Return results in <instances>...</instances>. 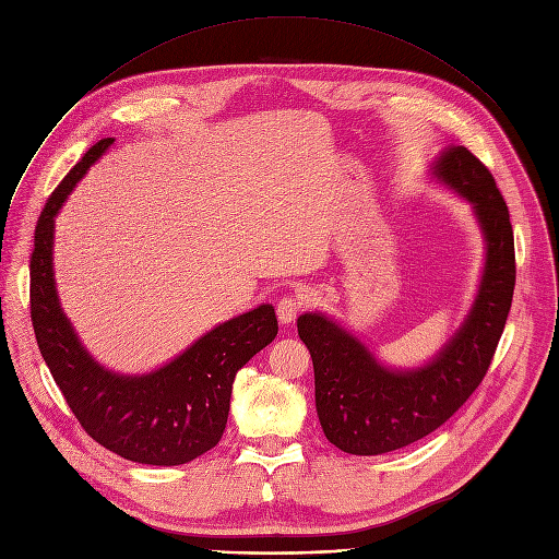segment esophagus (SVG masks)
Returning <instances> with one entry per match:
<instances>
[{
	"instance_id": "34e87169",
	"label": "esophagus",
	"mask_w": 559,
	"mask_h": 559,
	"mask_svg": "<svg viewBox=\"0 0 559 559\" xmlns=\"http://www.w3.org/2000/svg\"><path fill=\"white\" fill-rule=\"evenodd\" d=\"M302 309H305L302 297H299V295H284L277 302V320L282 324H290Z\"/></svg>"
}]
</instances>
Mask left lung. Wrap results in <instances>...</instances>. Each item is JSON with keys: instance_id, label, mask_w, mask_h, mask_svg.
<instances>
[{"instance_id": "1", "label": "left lung", "mask_w": 559, "mask_h": 559, "mask_svg": "<svg viewBox=\"0 0 559 559\" xmlns=\"http://www.w3.org/2000/svg\"><path fill=\"white\" fill-rule=\"evenodd\" d=\"M429 175L472 205L486 241L475 302L437 356L423 367L394 369L324 313L297 318V333L313 358L324 437L347 454H384L435 432L479 388L506 326L514 290V239L492 175L463 145L443 150Z\"/></svg>"}]
</instances>
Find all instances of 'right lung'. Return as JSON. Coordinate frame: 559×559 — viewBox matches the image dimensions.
I'll return each mask as SVG.
<instances>
[{
    "mask_svg": "<svg viewBox=\"0 0 559 559\" xmlns=\"http://www.w3.org/2000/svg\"><path fill=\"white\" fill-rule=\"evenodd\" d=\"M114 145L98 141L49 197L31 254V320L41 358L71 412L94 441L147 465H181L219 443L237 371L277 335L273 305H260L212 331L150 373H118L82 345L60 307L53 277L56 217L87 169Z\"/></svg>",
    "mask_w": 559,
    "mask_h": 559,
    "instance_id": "right-lung-1",
    "label": "right lung"
}]
</instances>
